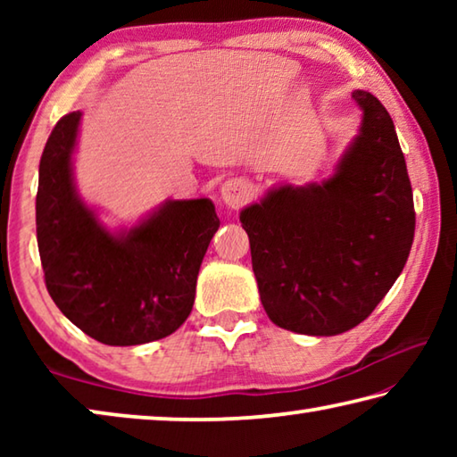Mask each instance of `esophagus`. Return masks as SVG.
<instances>
[{
	"label": "esophagus",
	"mask_w": 457,
	"mask_h": 457,
	"mask_svg": "<svg viewBox=\"0 0 457 457\" xmlns=\"http://www.w3.org/2000/svg\"><path fill=\"white\" fill-rule=\"evenodd\" d=\"M250 199V187L244 179H228L221 185V201L231 210L242 207Z\"/></svg>",
	"instance_id": "34e87169"
}]
</instances>
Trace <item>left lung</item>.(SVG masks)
<instances>
[{
  "instance_id": "left-lung-1",
  "label": "left lung",
  "mask_w": 457,
  "mask_h": 457,
  "mask_svg": "<svg viewBox=\"0 0 457 457\" xmlns=\"http://www.w3.org/2000/svg\"><path fill=\"white\" fill-rule=\"evenodd\" d=\"M359 135L327 181L270 189L239 221L270 320L335 337L375 311L403 270L415 234L413 191L395 125L365 90Z\"/></svg>"
}]
</instances>
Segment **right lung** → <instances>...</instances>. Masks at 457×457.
<instances>
[{
	"instance_id": "add662e5",
	"label": "right lung",
	"mask_w": 457,
	"mask_h": 457,
	"mask_svg": "<svg viewBox=\"0 0 457 457\" xmlns=\"http://www.w3.org/2000/svg\"><path fill=\"white\" fill-rule=\"evenodd\" d=\"M82 112L62 117L40 159L37 250L50 296L98 343L145 345L187 320L199 266L220 228L210 199L165 201L138 226L112 234L74 187Z\"/></svg>"
}]
</instances>
